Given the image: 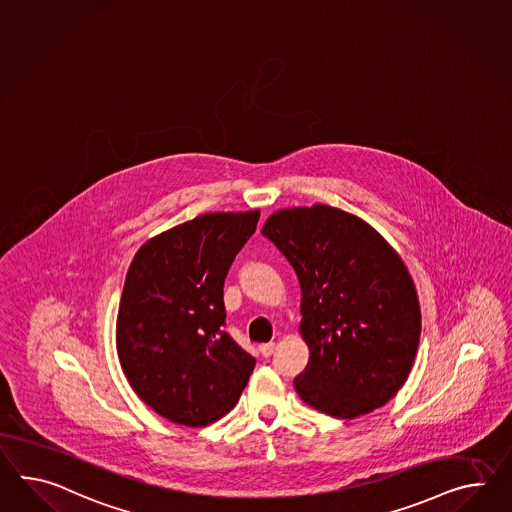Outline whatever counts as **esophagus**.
Listing matches in <instances>:
<instances>
[{
	"label": "esophagus",
	"mask_w": 512,
	"mask_h": 512,
	"mask_svg": "<svg viewBox=\"0 0 512 512\" xmlns=\"http://www.w3.org/2000/svg\"><path fill=\"white\" fill-rule=\"evenodd\" d=\"M276 345L271 341V343H263V345H260V353L265 356V358H269L271 354L275 353Z\"/></svg>",
	"instance_id": "esophagus-1"
}]
</instances>
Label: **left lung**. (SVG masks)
<instances>
[{
  "instance_id": "left-lung-1",
  "label": "left lung",
  "mask_w": 512,
  "mask_h": 512,
  "mask_svg": "<svg viewBox=\"0 0 512 512\" xmlns=\"http://www.w3.org/2000/svg\"><path fill=\"white\" fill-rule=\"evenodd\" d=\"M301 286L299 334L310 358L293 380L306 405L353 420L386 405L418 353V291L399 252L349 211L276 210L263 223Z\"/></svg>"
}]
</instances>
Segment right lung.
<instances>
[{
    "label": "right lung",
    "mask_w": 512,
    "mask_h": 512,
    "mask_svg": "<svg viewBox=\"0 0 512 512\" xmlns=\"http://www.w3.org/2000/svg\"><path fill=\"white\" fill-rule=\"evenodd\" d=\"M260 210L202 213L135 252L117 315L118 360L165 420L206 427L236 407L256 360L224 332L223 286Z\"/></svg>",
    "instance_id": "obj_1"
}]
</instances>
